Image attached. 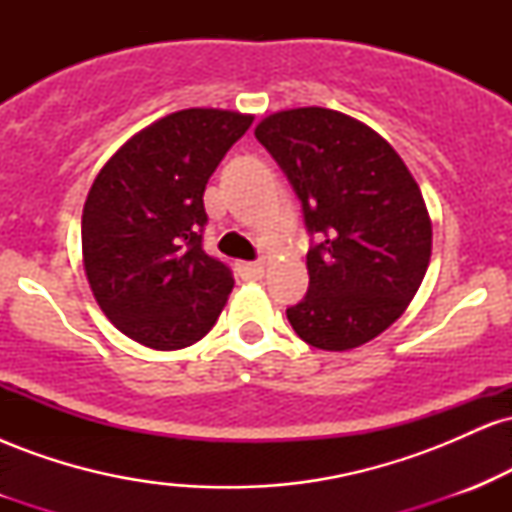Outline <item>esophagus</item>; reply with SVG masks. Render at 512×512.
<instances>
[{
  "label": "esophagus",
  "mask_w": 512,
  "mask_h": 512,
  "mask_svg": "<svg viewBox=\"0 0 512 512\" xmlns=\"http://www.w3.org/2000/svg\"><path fill=\"white\" fill-rule=\"evenodd\" d=\"M238 274H240V279H245V281H257L264 276V264L262 262H240Z\"/></svg>",
  "instance_id": "obj_1"
}]
</instances>
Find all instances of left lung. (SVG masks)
<instances>
[{
    "instance_id": "obj_1",
    "label": "left lung",
    "mask_w": 512,
    "mask_h": 512,
    "mask_svg": "<svg viewBox=\"0 0 512 512\" xmlns=\"http://www.w3.org/2000/svg\"><path fill=\"white\" fill-rule=\"evenodd\" d=\"M255 137L320 238L305 262L308 293L286 310L293 332L325 351L370 342L407 310L431 262L433 226L414 175L375 129L330 108L279 110Z\"/></svg>"
}]
</instances>
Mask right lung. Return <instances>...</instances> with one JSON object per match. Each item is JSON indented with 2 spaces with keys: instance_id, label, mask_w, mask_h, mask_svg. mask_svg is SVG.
Masks as SVG:
<instances>
[{
  "instance_id": "obj_1",
  "label": "right lung",
  "mask_w": 512,
  "mask_h": 512,
  "mask_svg": "<svg viewBox=\"0 0 512 512\" xmlns=\"http://www.w3.org/2000/svg\"><path fill=\"white\" fill-rule=\"evenodd\" d=\"M252 115L170 113L129 137L88 190L81 255L110 322L156 351L192 346L233 291L226 264L202 250L204 187Z\"/></svg>"
}]
</instances>
